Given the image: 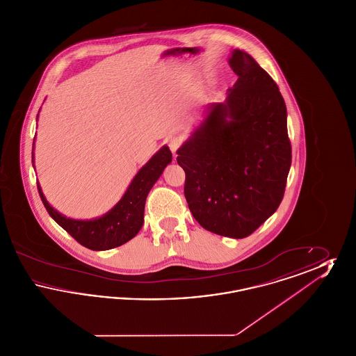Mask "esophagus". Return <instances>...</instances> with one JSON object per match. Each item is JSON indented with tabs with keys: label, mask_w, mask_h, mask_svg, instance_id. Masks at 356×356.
<instances>
[{
	"label": "esophagus",
	"mask_w": 356,
	"mask_h": 356,
	"mask_svg": "<svg viewBox=\"0 0 356 356\" xmlns=\"http://www.w3.org/2000/svg\"><path fill=\"white\" fill-rule=\"evenodd\" d=\"M181 144H183V140L180 137H177V136H173V137H170V140H168V145H170V149L173 154L177 152V149L181 147Z\"/></svg>",
	"instance_id": "34e87169"
}]
</instances>
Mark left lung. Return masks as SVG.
Here are the masks:
<instances>
[{
  "label": "left lung",
  "instance_id": "8db88e82",
  "mask_svg": "<svg viewBox=\"0 0 356 356\" xmlns=\"http://www.w3.org/2000/svg\"><path fill=\"white\" fill-rule=\"evenodd\" d=\"M237 81L177 151L184 195L197 222L220 236H250L282 203L291 167L287 108L271 76L245 51Z\"/></svg>",
  "mask_w": 356,
  "mask_h": 356
}]
</instances>
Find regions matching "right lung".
Returning a JSON list of instances; mask_svg holds the SVG:
<instances>
[{"label": "right lung", "mask_w": 356, "mask_h": 356, "mask_svg": "<svg viewBox=\"0 0 356 356\" xmlns=\"http://www.w3.org/2000/svg\"><path fill=\"white\" fill-rule=\"evenodd\" d=\"M33 161V152H32ZM172 161L168 147H163L138 170L125 195L113 209L95 220H72L53 209L37 184L40 197L51 219L63 227L81 245L93 251H104L122 245L137 235L144 222V207L153 184Z\"/></svg>", "instance_id": "obj_1"}]
</instances>
